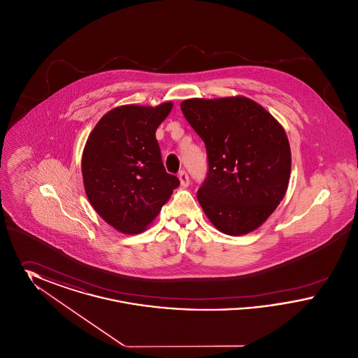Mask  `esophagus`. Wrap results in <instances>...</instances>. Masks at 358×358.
<instances>
[{
    "label": "esophagus",
    "mask_w": 358,
    "mask_h": 358,
    "mask_svg": "<svg viewBox=\"0 0 358 358\" xmlns=\"http://www.w3.org/2000/svg\"><path fill=\"white\" fill-rule=\"evenodd\" d=\"M178 178H180V182L182 187H187L189 185V176L185 171H181L178 173Z\"/></svg>",
    "instance_id": "1"
}]
</instances>
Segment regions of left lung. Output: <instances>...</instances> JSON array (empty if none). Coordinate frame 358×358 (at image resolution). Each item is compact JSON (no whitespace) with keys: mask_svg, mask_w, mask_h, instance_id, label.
Returning <instances> with one entry per match:
<instances>
[{"mask_svg":"<svg viewBox=\"0 0 358 358\" xmlns=\"http://www.w3.org/2000/svg\"><path fill=\"white\" fill-rule=\"evenodd\" d=\"M181 110L206 148L208 173L197 192L206 217L231 236L252 232L289 187L291 152L285 129L245 96L187 99Z\"/></svg>","mask_w":358,"mask_h":358,"instance_id":"obj_1","label":"left lung"}]
</instances>
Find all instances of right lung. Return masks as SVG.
<instances>
[{
  "label": "right lung",
  "mask_w": 358,
  "mask_h": 358,
  "mask_svg": "<svg viewBox=\"0 0 358 358\" xmlns=\"http://www.w3.org/2000/svg\"><path fill=\"white\" fill-rule=\"evenodd\" d=\"M173 103L120 106L96 123L85 142V194L104 222L122 234H139L180 185L165 171L155 130Z\"/></svg>",
  "instance_id": "obj_1"
}]
</instances>
